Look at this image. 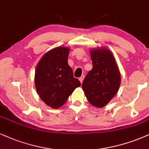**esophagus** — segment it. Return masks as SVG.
<instances>
[{
    "label": "esophagus",
    "mask_w": 149,
    "mask_h": 149,
    "mask_svg": "<svg viewBox=\"0 0 149 149\" xmlns=\"http://www.w3.org/2000/svg\"><path fill=\"white\" fill-rule=\"evenodd\" d=\"M84 79V75H82V76L81 77H80L79 79V81H80L81 83H82V82H83Z\"/></svg>",
    "instance_id": "34e87169"
}]
</instances>
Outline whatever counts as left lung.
Wrapping results in <instances>:
<instances>
[{"label": "left lung", "mask_w": 149, "mask_h": 149, "mask_svg": "<svg viewBox=\"0 0 149 149\" xmlns=\"http://www.w3.org/2000/svg\"><path fill=\"white\" fill-rule=\"evenodd\" d=\"M90 53L93 67L84 79L82 88L92 105L102 108L117 94L121 83L120 72L108 49H93Z\"/></svg>", "instance_id": "1"}]
</instances>
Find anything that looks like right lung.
I'll list each match as a JSON object with an SVG mask.
<instances>
[{
	"instance_id": "right-lung-1",
	"label": "right lung",
	"mask_w": 149,
	"mask_h": 149,
	"mask_svg": "<svg viewBox=\"0 0 149 149\" xmlns=\"http://www.w3.org/2000/svg\"><path fill=\"white\" fill-rule=\"evenodd\" d=\"M69 50L65 47H55L45 53L36 65V92L43 102L52 108L63 106L74 89L81 86L68 63Z\"/></svg>"
}]
</instances>
